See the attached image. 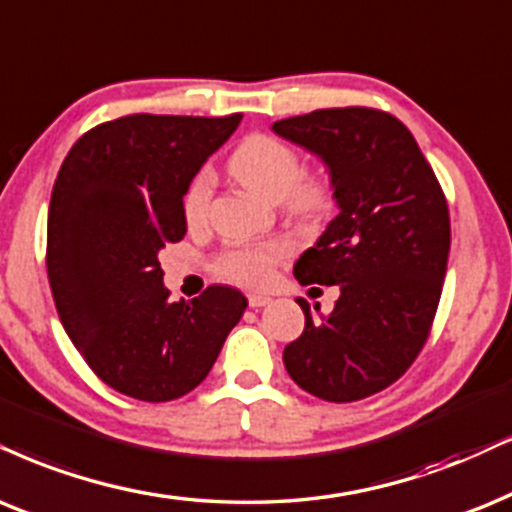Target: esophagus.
<instances>
[{"label":"esophagus","instance_id":"esophagus-1","mask_svg":"<svg viewBox=\"0 0 512 512\" xmlns=\"http://www.w3.org/2000/svg\"><path fill=\"white\" fill-rule=\"evenodd\" d=\"M269 302H271V297H267V295H260V293H250V295H248V304H250L252 309L267 307Z\"/></svg>","mask_w":512,"mask_h":512}]
</instances>
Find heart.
I'll use <instances>...</instances> for the list:
<instances>
[{
	"instance_id": "obj_1",
	"label": "heart",
	"mask_w": 512,
	"mask_h": 512,
	"mask_svg": "<svg viewBox=\"0 0 512 512\" xmlns=\"http://www.w3.org/2000/svg\"><path fill=\"white\" fill-rule=\"evenodd\" d=\"M229 172L238 184L267 203H283L297 217H319L331 208V184L323 174H300V158L286 141L264 137L245 139L229 160ZM212 198L210 172H200L184 196V217L189 224H200L208 215ZM290 255L286 241L248 243L226 250L219 257V274L243 286L269 283L274 267Z\"/></svg>"
}]
</instances>
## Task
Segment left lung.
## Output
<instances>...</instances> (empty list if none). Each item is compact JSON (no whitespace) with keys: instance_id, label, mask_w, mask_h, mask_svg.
Returning a JSON list of instances; mask_svg holds the SVG:
<instances>
[{"instance_id":"1","label":"left lung","mask_w":512,"mask_h":512,"mask_svg":"<svg viewBox=\"0 0 512 512\" xmlns=\"http://www.w3.org/2000/svg\"><path fill=\"white\" fill-rule=\"evenodd\" d=\"M271 132L316 155L338 215L295 262L302 286H340L331 314L283 349L304 392L357 401L406 373L428 340L451 248L449 210L413 134L390 113L326 108L278 120Z\"/></svg>"}]
</instances>
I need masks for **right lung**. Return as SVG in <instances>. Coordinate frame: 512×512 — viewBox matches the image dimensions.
<instances>
[{"mask_svg": "<svg viewBox=\"0 0 512 512\" xmlns=\"http://www.w3.org/2000/svg\"><path fill=\"white\" fill-rule=\"evenodd\" d=\"M241 120L127 115L89 129L58 170L47 222L58 319L127 397L172 401L198 387L248 307L229 286L172 302L158 260L186 234L193 177Z\"/></svg>", "mask_w": 512, "mask_h": 512, "instance_id": "1", "label": "right lung"}]
</instances>
